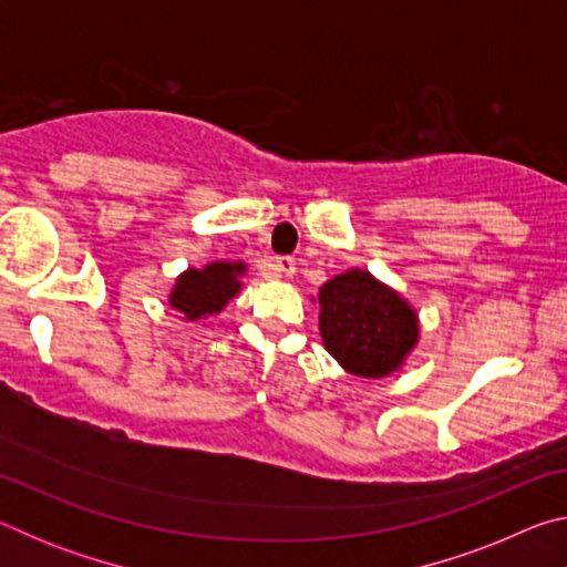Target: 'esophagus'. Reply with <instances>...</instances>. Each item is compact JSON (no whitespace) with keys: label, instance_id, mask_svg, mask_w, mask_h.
<instances>
[{"label":"esophagus","instance_id":"obj_1","mask_svg":"<svg viewBox=\"0 0 567 567\" xmlns=\"http://www.w3.org/2000/svg\"><path fill=\"white\" fill-rule=\"evenodd\" d=\"M272 270H275L277 277H292L295 275V260H292V257H287V255L277 257V260L272 262Z\"/></svg>","mask_w":567,"mask_h":567}]
</instances>
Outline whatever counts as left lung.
Returning a JSON list of instances; mask_svg holds the SVG:
<instances>
[{"label": "left lung", "mask_w": 567, "mask_h": 567, "mask_svg": "<svg viewBox=\"0 0 567 567\" xmlns=\"http://www.w3.org/2000/svg\"><path fill=\"white\" fill-rule=\"evenodd\" d=\"M318 300L324 348L352 375H390L415 348V310L368 270L332 277L320 287Z\"/></svg>", "instance_id": "obj_1"}]
</instances>
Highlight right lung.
I'll use <instances>...</instances> for the list:
<instances>
[{
	"instance_id": "right-lung-1",
	"label": "right lung",
	"mask_w": 567,
	"mask_h": 567,
	"mask_svg": "<svg viewBox=\"0 0 567 567\" xmlns=\"http://www.w3.org/2000/svg\"><path fill=\"white\" fill-rule=\"evenodd\" d=\"M245 272L243 262H213L205 270H187L177 277L175 290L169 295V305L185 315V320L195 322L207 315L223 310L229 297L239 290L237 277Z\"/></svg>"
}]
</instances>
